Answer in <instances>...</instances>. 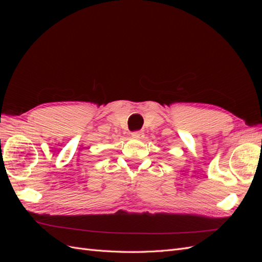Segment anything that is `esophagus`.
Here are the masks:
<instances>
[{
	"instance_id": "34e87169",
	"label": "esophagus",
	"mask_w": 262,
	"mask_h": 262,
	"mask_svg": "<svg viewBox=\"0 0 262 262\" xmlns=\"http://www.w3.org/2000/svg\"><path fill=\"white\" fill-rule=\"evenodd\" d=\"M143 132L142 131H134V132H132L131 133V136H132V138H136V139H141L142 137H143Z\"/></svg>"
}]
</instances>
